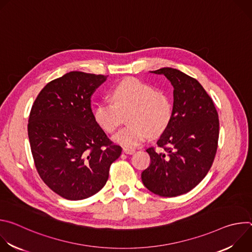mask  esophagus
I'll list each match as a JSON object with an SVG mask.
<instances>
[{"mask_svg": "<svg viewBox=\"0 0 252 252\" xmlns=\"http://www.w3.org/2000/svg\"><path fill=\"white\" fill-rule=\"evenodd\" d=\"M123 151H124V153L126 154V155H132V154L135 152L134 149H129V148H124Z\"/></svg>", "mask_w": 252, "mask_h": 252, "instance_id": "esophagus-1", "label": "esophagus"}]
</instances>
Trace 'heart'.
I'll list each match as a JSON object with an SVG mask.
<instances>
[{
  "label": "heart",
  "instance_id": "heart-1",
  "mask_svg": "<svg viewBox=\"0 0 252 252\" xmlns=\"http://www.w3.org/2000/svg\"><path fill=\"white\" fill-rule=\"evenodd\" d=\"M112 101H99L94 112L97 125L106 132H114L122 125L124 116L129 124L113 137L126 148L139 146L150 135L161 134L173 116L170 96L162 92L131 78L118 84L112 90Z\"/></svg>",
  "mask_w": 252,
  "mask_h": 252
}]
</instances>
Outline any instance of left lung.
Segmentation results:
<instances>
[{
    "label": "left lung",
    "mask_w": 252,
    "mask_h": 252,
    "mask_svg": "<svg viewBox=\"0 0 252 252\" xmlns=\"http://www.w3.org/2000/svg\"><path fill=\"white\" fill-rule=\"evenodd\" d=\"M151 73L165 76L172 85L173 116L157 142L159 150H147L151 164L141 181L155 194L173 197L195 188L210 169L218 151L219 114L195 79L171 67Z\"/></svg>",
    "instance_id": "left-lung-1"
}]
</instances>
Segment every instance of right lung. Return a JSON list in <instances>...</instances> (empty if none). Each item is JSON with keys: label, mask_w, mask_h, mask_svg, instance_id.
Returning a JSON list of instances; mask_svg holds the SVG:
<instances>
[{"label": "right lung", "mask_w": 252, "mask_h": 252, "mask_svg": "<svg viewBox=\"0 0 252 252\" xmlns=\"http://www.w3.org/2000/svg\"><path fill=\"white\" fill-rule=\"evenodd\" d=\"M107 76L69 71L40 92L29 117L35 168L57 194L81 200L98 192L122 148L94 120L91 98Z\"/></svg>", "instance_id": "add662e5"}]
</instances>
